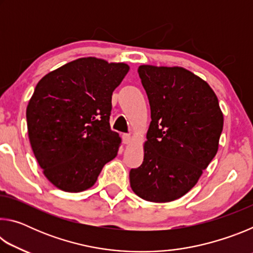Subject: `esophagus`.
Here are the masks:
<instances>
[{"label":"esophagus","instance_id":"34e87169","mask_svg":"<svg viewBox=\"0 0 253 253\" xmlns=\"http://www.w3.org/2000/svg\"><path fill=\"white\" fill-rule=\"evenodd\" d=\"M123 142L124 144L128 145L131 142V136L129 134H123Z\"/></svg>","mask_w":253,"mask_h":253}]
</instances>
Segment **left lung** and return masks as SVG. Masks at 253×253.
<instances>
[{
  "label": "left lung",
  "instance_id": "1",
  "mask_svg": "<svg viewBox=\"0 0 253 253\" xmlns=\"http://www.w3.org/2000/svg\"><path fill=\"white\" fill-rule=\"evenodd\" d=\"M138 75L151 106L143 164L131 169V190L149 202L186 194L216 155L223 114L212 88L182 67L143 65Z\"/></svg>",
  "mask_w": 253,
  "mask_h": 253
}]
</instances>
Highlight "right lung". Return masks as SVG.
Returning <instances> with one entry per match:
<instances>
[{"label":"right lung","instance_id":"obj_1","mask_svg":"<svg viewBox=\"0 0 253 253\" xmlns=\"http://www.w3.org/2000/svg\"><path fill=\"white\" fill-rule=\"evenodd\" d=\"M126 63L80 58L45 75L27 108L29 139L44 176L66 192L91 187L117 156L110 129L111 96L127 75Z\"/></svg>","mask_w":253,"mask_h":253}]
</instances>
